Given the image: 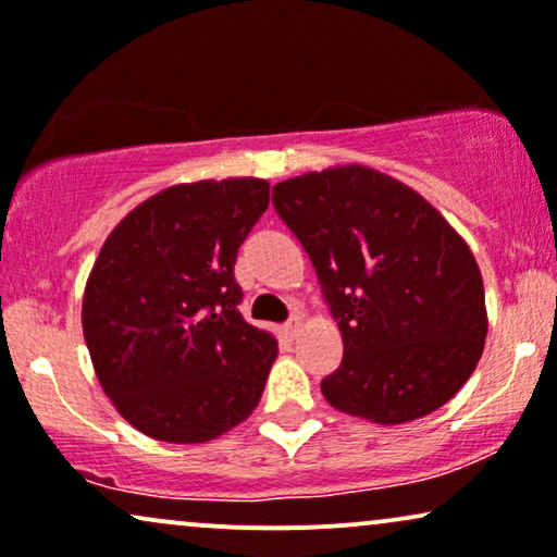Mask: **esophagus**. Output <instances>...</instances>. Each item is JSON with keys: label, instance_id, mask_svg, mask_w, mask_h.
Wrapping results in <instances>:
<instances>
[{"label": "esophagus", "instance_id": "1", "mask_svg": "<svg viewBox=\"0 0 557 557\" xmlns=\"http://www.w3.org/2000/svg\"><path fill=\"white\" fill-rule=\"evenodd\" d=\"M283 331H285L287 336H290V339H295V336H298L300 331H302V319H300V315H293V319L283 326Z\"/></svg>", "mask_w": 557, "mask_h": 557}]
</instances>
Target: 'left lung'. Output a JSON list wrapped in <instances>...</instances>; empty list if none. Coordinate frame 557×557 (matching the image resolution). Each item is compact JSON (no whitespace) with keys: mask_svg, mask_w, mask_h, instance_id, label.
I'll return each instance as SVG.
<instances>
[{"mask_svg":"<svg viewBox=\"0 0 557 557\" xmlns=\"http://www.w3.org/2000/svg\"><path fill=\"white\" fill-rule=\"evenodd\" d=\"M272 202L339 323L331 406L375 424L436 411L473 375L488 334L483 277L457 231L404 182L362 164L285 180Z\"/></svg>","mask_w":557,"mask_h":557,"instance_id":"left-lung-1","label":"left lung"}]
</instances>
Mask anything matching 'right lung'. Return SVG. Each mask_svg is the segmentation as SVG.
Masks as SVG:
<instances>
[{
  "instance_id": "1",
  "label": "right lung",
  "mask_w": 557,
  "mask_h": 557,
  "mask_svg": "<svg viewBox=\"0 0 557 557\" xmlns=\"http://www.w3.org/2000/svg\"><path fill=\"white\" fill-rule=\"evenodd\" d=\"M270 206L257 177L151 195L104 238L82 300L97 380L138 432L197 445L251 417L277 339L238 313V246Z\"/></svg>"
}]
</instances>
